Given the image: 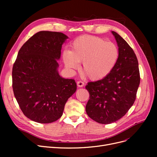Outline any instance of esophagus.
Segmentation results:
<instances>
[{"mask_svg":"<svg viewBox=\"0 0 157 157\" xmlns=\"http://www.w3.org/2000/svg\"><path fill=\"white\" fill-rule=\"evenodd\" d=\"M84 85V83L82 81H80H80L77 82V86L78 87H83Z\"/></svg>","mask_w":157,"mask_h":157,"instance_id":"34e87169","label":"esophagus"}]
</instances>
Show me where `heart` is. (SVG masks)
I'll list each match as a JSON object with an SVG mask.
<instances>
[{
	"label": "heart",
	"instance_id": "obj_1",
	"mask_svg": "<svg viewBox=\"0 0 157 157\" xmlns=\"http://www.w3.org/2000/svg\"><path fill=\"white\" fill-rule=\"evenodd\" d=\"M118 56L119 51L113 42L98 36L84 35L73 42L71 52H64L63 58L69 69H77L79 62H82V74L90 80H98L111 72Z\"/></svg>",
	"mask_w": 157,
	"mask_h": 157
}]
</instances>
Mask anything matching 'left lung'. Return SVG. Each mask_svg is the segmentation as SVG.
<instances>
[{"mask_svg":"<svg viewBox=\"0 0 157 157\" xmlns=\"http://www.w3.org/2000/svg\"><path fill=\"white\" fill-rule=\"evenodd\" d=\"M112 33L119 51L115 67L105 78L89 82L86 86L90 94L86 105L87 115L104 124L125 115L136 100L140 82L138 61L134 50L118 33Z\"/></svg>","mask_w":157,"mask_h":157,"instance_id":"obj_1","label":"left lung"}]
</instances>
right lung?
<instances>
[{
	"label": "right lung",
	"mask_w": 157,
	"mask_h": 157,
	"mask_svg": "<svg viewBox=\"0 0 157 157\" xmlns=\"http://www.w3.org/2000/svg\"><path fill=\"white\" fill-rule=\"evenodd\" d=\"M68 36L62 33H36L19 50L12 69V88L21 110L39 123L62 116L67 99L77 90L75 80L59 75L58 61Z\"/></svg>",
	"instance_id": "right-lung-1"
}]
</instances>
